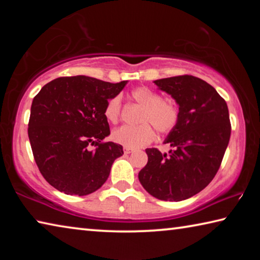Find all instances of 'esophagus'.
<instances>
[{
	"instance_id": "obj_1",
	"label": "esophagus",
	"mask_w": 260,
	"mask_h": 260,
	"mask_svg": "<svg viewBox=\"0 0 260 260\" xmlns=\"http://www.w3.org/2000/svg\"><path fill=\"white\" fill-rule=\"evenodd\" d=\"M124 152L125 153H131V152H133V149H131L128 147H124Z\"/></svg>"
}]
</instances>
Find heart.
Segmentation results:
<instances>
[{
    "label": "heart",
    "instance_id": "obj_1",
    "mask_svg": "<svg viewBox=\"0 0 260 260\" xmlns=\"http://www.w3.org/2000/svg\"><path fill=\"white\" fill-rule=\"evenodd\" d=\"M132 99L142 107L135 126H121L112 133L114 142L128 148H142L155 140V129L161 134L172 132L180 119L178 104L172 100L162 99L158 91L142 86L132 90ZM104 117L109 122L116 124L121 117V99L113 96L104 108Z\"/></svg>",
    "mask_w": 260,
    "mask_h": 260
}]
</instances>
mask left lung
<instances>
[{"label":"left lung","instance_id":"obj_1","mask_svg":"<svg viewBox=\"0 0 260 260\" xmlns=\"http://www.w3.org/2000/svg\"><path fill=\"white\" fill-rule=\"evenodd\" d=\"M155 83L177 101L180 119L165 140L172 150L146 149L148 162L139 180L156 199L179 202L203 190L217 174L231 138L230 112L226 101L200 78L184 74Z\"/></svg>","mask_w":260,"mask_h":260}]
</instances>
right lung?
Here are the masks:
<instances>
[{"label":"right lung","instance_id":"obj_1","mask_svg":"<svg viewBox=\"0 0 260 260\" xmlns=\"http://www.w3.org/2000/svg\"><path fill=\"white\" fill-rule=\"evenodd\" d=\"M126 83L60 77L33 99L30 147L42 177L57 190L85 196L107 181L114 159L124 151L120 144L103 141L110 134L104 108Z\"/></svg>","mask_w":260,"mask_h":260}]
</instances>
